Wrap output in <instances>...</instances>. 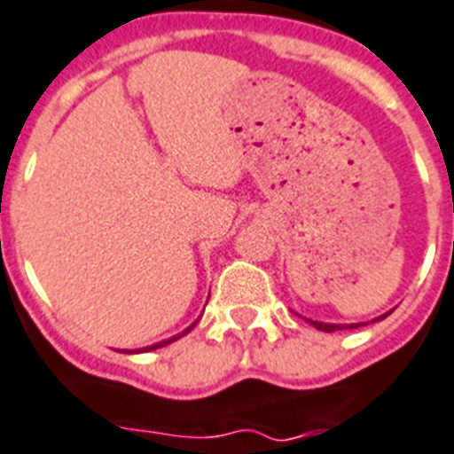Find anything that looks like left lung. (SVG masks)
Listing matches in <instances>:
<instances>
[{
	"mask_svg": "<svg viewBox=\"0 0 454 454\" xmlns=\"http://www.w3.org/2000/svg\"><path fill=\"white\" fill-rule=\"evenodd\" d=\"M387 316H389V313H385L383 317H387ZM309 322L316 329H320V332H336V329H346V327L355 329V327H359V325H329V322H316V320H309Z\"/></svg>",
	"mask_w": 454,
	"mask_h": 454,
	"instance_id": "left-lung-1",
	"label": "left lung"
}]
</instances>
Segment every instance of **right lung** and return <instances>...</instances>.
Returning a JSON list of instances; mask_svg holds the SVG:
<instances>
[{
  "mask_svg": "<svg viewBox=\"0 0 454 454\" xmlns=\"http://www.w3.org/2000/svg\"><path fill=\"white\" fill-rule=\"evenodd\" d=\"M194 325H197V322H194ZM194 325H190V327L185 329V332H181V334H176V336H171V339H167V340H160V343H155V346H148V348H141V350H137V353H145V350H155V348H162V346H167V343H174L176 339H181V336H185L187 332H192L194 329ZM122 353H132V350H122Z\"/></svg>",
  "mask_w": 454,
  "mask_h": 454,
  "instance_id": "obj_1",
  "label": "right lung"
}]
</instances>
